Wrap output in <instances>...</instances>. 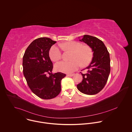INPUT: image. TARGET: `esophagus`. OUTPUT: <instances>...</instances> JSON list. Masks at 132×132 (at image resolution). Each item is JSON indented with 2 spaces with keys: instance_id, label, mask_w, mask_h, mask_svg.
I'll use <instances>...</instances> for the list:
<instances>
[{
  "instance_id": "esophagus-1",
  "label": "esophagus",
  "mask_w": 132,
  "mask_h": 132,
  "mask_svg": "<svg viewBox=\"0 0 132 132\" xmlns=\"http://www.w3.org/2000/svg\"><path fill=\"white\" fill-rule=\"evenodd\" d=\"M74 75V74H68L67 76L68 77H72Z\"/></svg>"
}]
</instances>
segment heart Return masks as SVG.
I'll return each instance as SVG.
<instances>
[{"instance_id": "b5f03b06", "label": "heart", "mask_w": 132, "mask_h": 132, "mask_svg": "<svg viewBox=\"0 0 132 132\" xmlns=\"http://www.w3.org/2000/svg\"><path fill=\"white\" fill-rule=\"evenodd\" d=\"M60 47L65 50L73 52L71 60L61 61L54 65L57 71L64 73H71L76 71L81 64L83 66L87 65L92 60L93 53L91 48L87 45H82L76 41L67 42L59 44ZM49 57L53 61H56L61 57V52L56 46H53L49 51Z\"/></svg>"}]
</instances>
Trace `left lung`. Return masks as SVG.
<instances>
[{
  "label": "left lung",
  "instance_id": "8db88e82",
  "mask_svg": "<svg viewBox=\"0 0 132 132\" xmlns=\"http://www.w3.org/2000/svg\"><path fill=\"white\" fill-rule=\"evenodd\" d=\"M82 37L79 40L92 48L93 57L90 64L85 69L87 73H81L82 81L77 87L83 94L94 95L101 91L107 82L110 72V55L104 43L98 38L89 35Z\"/></svg>",
  "mask_w": 132,
  "mask_h": 132
}]
</instances>
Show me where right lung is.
Returning <instances> with one entry per match:
<instances>
[{
  "mask_svg": "<svg viewBox=\"0 0 132 132\" xmlns=\"http://www.w3.org/2000/svg\"><path fill=\"white\" fill-rule=\"evenodd\" d=\"M56 43L50 38H38L29 45L23 57V71L27 83L32 92L43 99L57 96L61 91V81L66 76L52 72L53 66L49 53Z\"/></svg>",
  "mask_w": 132,
  "mask_h": 132,
  "instance_id": "obj_1",
  "label": "right lung"
}]
</instances>
